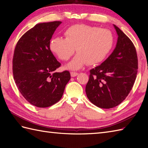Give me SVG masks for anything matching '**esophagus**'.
Returning a JSON list of instances; mask_svg holds the SVG:
<instances>
[{
	"instance_id": "34e87169",
	"label": "esophagus",
	"mask_w": 148,
	"mask_h": 148,
	"mask_svg": "<svg viewBox=\"0 0 148 148\" xmlns=\"http://www.w3.org/2000/svg\"><path fill=\"white\" fill-rule=\"evenodd\" d=\"M77 74H78V73L76 72H71V77H76Z\"/></svg>"
}]
</instances>
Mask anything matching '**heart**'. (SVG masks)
<instances>
[{
  "mask_svg": "<svg viewBox=\"0 0 148 148\" xmlns=\"http://www.w3.org/2000/svg\"><path fill=\"white\" fill-rule=\"evenodd\" d=\"M65 38L56 37L50 42L51 51L62 60L67 61L76 51L78 53L67 67L77 70L84 65H93L102 62L114 45L111 30L77 24L66 30Z\"/></svg>",
  "mask_w": 148,
  "mask_h": 148,
  "instance_id": "b5f03b06",
  "label": "heart"
}]
</instances>
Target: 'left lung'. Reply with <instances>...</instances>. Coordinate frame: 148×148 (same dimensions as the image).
Here are the masks:
<instances>
[{"label":"left lung","instance_id":"obj_1","mask_svg":"<svg viewBox=\"0 0 148 148\" xmlns=\"http://www.w3.org/2000/svg\"><path fill=\"white\" fill-rule=\"evenodd\" d=\"M116 48L101 65L90 71L86 86L88 99L103 109L114 108L129 94L136 79L138 59L133 42L118 27Z\"/></svg>","mask_w":148,"mask_h":148}]
</instances>
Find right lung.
Returning a JSON list of instances; mask_svg holds the SVG:
<instances>
[{
	"label": "right lung",
	"mask_w": 148,
	"mask_h": 148,
	"mask_svg": "<svg viewBox=\"0 0 148 148\" xmlns=\"http://www.w3.org/2000/svg\"><path fill=\"white\" fill-rule=\"evenodd\" d=\"M61 21L37 24L16 45L12 73L18 88L33 106L48 108L61 99L70 72H55L61 64L50 49V40Z\"/></svg>",
	"instance_id": "right-lung-1"
}]
</instances>
